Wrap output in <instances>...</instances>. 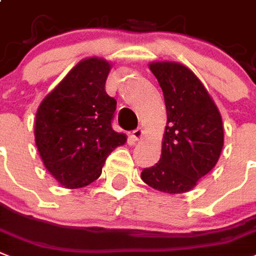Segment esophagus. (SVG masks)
Instances as JSON below:
<instances>
[{
  "instance_id": "obj_1",
  "label": "esophagus",
  "mask_w": 256,
  "mask_h": 256,
  "mask_svg": "<svg viewBox=\"0 0 256 256\" xmlns=\"http://www.w3.org/2000/svg\"><path fill=\"white\" fill-rule=\"evenodd\" d=\"M142 136H143V130L140 128H135L134 132H132V138L134 139V140H139V139H142Z\"/></svg>"
}]
</instances>
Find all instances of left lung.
Returning a JSON list of instances; mask_svg holds the SVG:
<instances>
[{
    "label": "left lung",
    "instance_id": "8db88e82",
    "mask_svg": "<svg viewBox=\"0 0 256 256\" xmlns=\"http://www.w3.org/2000/svg\"><path fill=\"white\" fill-rule=\"evenodd\" d=\"M163 90L167 126L162 156L140 178L164 193H184L213 170L224 147L221 114L192 70L175 62L148 66Z\"/></svg>",
    "mask_w": 256,
    "mask_h": 256
}]
</instances>
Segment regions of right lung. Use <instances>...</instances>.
I'll list each match as a JSON object with an SVG mask.
<instances>
[{"instance_id": "obj_1", "label": "right lung", "mask_w": 256, "mask_h": 256, "mask_svg": "<svg viewBox=\"0 0 256 256\" xmlns=\"http://www.w3.org/2000/svg\"><path fill=\"white\" fill-rule=\"evenodd\" d=\"M110 68L105 59L81 60L36 112L39 155L66 188H82L98 178L110 152L126 142V135L112 128L117 101L105 90Z\"/></svg>"}]
</instances>
